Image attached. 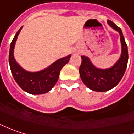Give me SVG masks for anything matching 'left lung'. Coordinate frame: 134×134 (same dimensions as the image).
I'll list each match as a JSON object with an SVG mask.
<instances>
[{
	"mask_svg": "<svg viewBox=\"0 0 134 134\" xmlns=\"http://www.w3.org/2000/svg\"><path fill=\"white\" fill-rule=\"evenodd\" d=\"M108 23L120 34L122 50L119 60L111 68L99 69L91 63L88 57L81 56V64L79 68L80 76L83 83L90 90L98 92L108 91L120 82L126 71L128 61L127 46L121 29L110 20H108Z\"/></svg>",
	"mask_w": 134,
	"mask_h": 134,
	"instance_id": "8db88e82",
	"label": "left lung"
}]
</instances>
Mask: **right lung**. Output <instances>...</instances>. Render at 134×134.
<instances>
[{
    "instance_id": "obj_1",
    "label": "right lung",
    "mask_w": 134,
    "mask_h": 134,
    "mask_svg": "<svg viewBox=\"0 0 134 134\" xmlns=\"http://www.w3.org/2000/svg\"><path fill=\"white\" fill-rule=\"evenodd\" d=\"M22 28L16 32L10 44L9 63L13 78L18 85L31 94H43L50 91L57 82L59 72L65 64L69 63L71 55L58 59L48 68L37 72H29L21 68L14 59L13 50L18 35Z\"/></svg>"
}]
</instances>
